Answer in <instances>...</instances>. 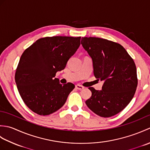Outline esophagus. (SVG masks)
I'll return each mask as SVG.
<instances>
[{
  "label": "esophagus",
  "mask_w": 150,
  "mask_h": 150,
  "mask_svg": "<svg viewBox=\"0 0 150 150\" xmlns=\"http://www.w3.org/2000/svg\"><path fill=\"white\" fill-rule=\"evenodd\" d=\"M75 88L77 89V90H83L84 89V87L82 86H81V85H79V84H77V85H76L75 86Z\"/></svg>",
  "instance_id": "esophagus-1"
}]
</instances>
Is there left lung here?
I'll list each match as a JSON object with an SVG mask.
<instances>
[{"label": "left lung", "instance_id": "1", "mask_svg": "<svg viewBox=\"0 0 150 150\" xmlns=\"http://www.w3.org/2000/svg\"><path fill=\"white\" fill-rule=\"evenodd\" d=\"M81 44L93 60L95 78L104 81L103 90L89 88L92 95L86 104L100 117H112L128 106L135 95L138 79L134 60L113 41L82 37Z\"/></svg>", "mask_w": 150, "mask_h": 150}]
</instances>
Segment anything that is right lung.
<instances>
[{"label":"right lung","mask_w":150,"mask_h":150,"mask_svg":"<svg viewBox=\"0 0 150 150\" xmlns=\"http://www.w3.org/2000/svg\"><path fill=\"white\" fill-rule=\"evenodd\" d=\"M81 37L53 36L40 38L24 50L16 69L15 79L25 104L40 115H48L65 104L75 85L61 84L56 73L81 44Z\"/></svg>","instance_id":"add662e5"}]
</instances>
